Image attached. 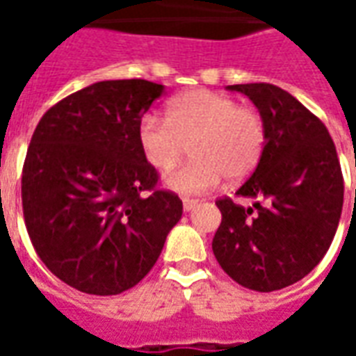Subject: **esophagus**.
Instances as JSON below:
<instances>
[{
    "label": "esophagus",
    "mask_w": 356,
    "mask_h": 356,
    "mask_svg": "<svg viewBox=\"0 0 356 356\" xmlns=\"http://www.w3.org/2000/svg\"><path fill=\"white\" fill-rule=\"evenodd\" d=\"M196 204H198V200H193V198H183V209H185V211H191V209L196 208Z\"/></svg>",
    "instance_id": "obj_1"
}]
</instances>
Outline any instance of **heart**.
<instances>
[{
  "label": "heart",
  "instance_id": "b5f03b06",
  "mask_svg": "<svg viewBox=\"0 0 356 356\" xmlns=\"http://www.w3.org/2000/svg\"><path fill=\"white\" fill-rule=\"evenodd\" d=\"M137 140L158 171H170L193 145V160L165 183L177 193L200 194L223 177L231 183L250 177L261 162L267 129L259 110L209 89H193L171 99L168 118L154 112L140 118Z\"/></svg>",
  "mask_w": 356,
  "mask_h": 356
}]
</instances>
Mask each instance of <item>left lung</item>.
Returning <instances> with one entry per match:
<instances>
[{"label": "left lung", "mask_w": 356, "mask_h": 356, "mask_svg": "<svg viewBox=\"0 0 356 356\" xmlns=\"http://www.w3.org/2000/svg\"><path fill=\"white\" fill-rule=\"evenodd\" d=\"M227 89L252 99L265 120L259 165L236 194L263 198L244 208L225 196L211 248L234 282L255 291L282 290L313 270L337 231L343 175L326 125L288 91L270 83Z\"/></svg>", "instance_id": "obj_1"}]
</instances>
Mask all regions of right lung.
I'll return each mask as SVG.
<instances>
[{
  "mask_svg": "<svg viewBox=\"0 0 356 356\" xmlns=\"http://www.w3.org/2000/svg\"><path fill=\"white\" fill-rule=\"evenodd\" d=\"M162 91L147 80L99 81L35 125L22 168L28 236L45 267L83 293L116 296L139 284L183 216L137 140Z\"/></svg>",
  "mask_w": 356,
  "mask_h": 356,
  "instance_id": "right-lung-1",
  "label": "right lung"
}]
</instances>
